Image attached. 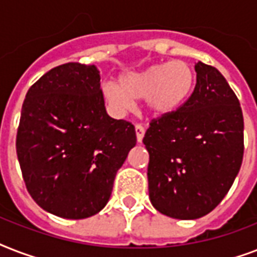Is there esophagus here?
Instances as JSON below:
<instances>
[{"mask_svg":"<svg viewBox=\"0 0 257 257\" xmlns=\"http://www.w3.org/2000/svg\"><path fill=\"white\" fill-rule=\"evenodd\" d=\"M136 137H137V141L139 143H141L143 141V139H144V135H145V128L141 124H137L136 125Z\"/></svg>","mask_w":257,"mask_h":257,"instance_id":"obj_1","label":"esophagus"}]
</instances>
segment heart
<instances>
[{"instance_id": "1", "label": "heart", "mask_w": 257, "mask_h": 257, "mask_svg": "<svg viewBox=\"0 0 257 257\" xmlns=\"http://www.w3.org/2000/svg\"><path fill=\"white\" fill-rule=\"evenodd\" d=\"M120 85L105 82L101 88L106 102L116 112H129L135 100L145 98L153 116H167L179 110L192 96L196 73L188 62L175 60L122 74Z\"/></svg>"}]
</instances>
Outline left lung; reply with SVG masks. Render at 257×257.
<instances>
[{
    "label": "left lung",
    "instance_id": "obj_1",
    "mask_svg": "<svg viewBox=\"0 0 257 257\" xmlns=\"http://www.w3.org/2000/svg\"><path fill=\"white\" fill-rule=\"evenodd\" d=\"M192 96L176 112L153 118L143 139L148 189L157 211L193 220L213 211L241 167L244 120L235 92L219 70L197 62Z\"/></svg>",
    "mask_w": 257,
    "mask_h": 257
}]
</instances>
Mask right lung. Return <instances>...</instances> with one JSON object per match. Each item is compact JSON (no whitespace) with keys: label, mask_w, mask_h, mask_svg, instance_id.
<instances>
[{"label":"right lung","mask_w":257,"mask_h":257,"mask_svg":"<svg viewBox=\"0 0 257 257\" xmlns=\"http://www.w3.org/2000/svg\"><path fill=\"white\" fill-rule=\"evenodd\" d=\"M94 65L68 62L30 86L16 149L26 189L64 219H86L106 205L117 171L136 145L129 121L108 116Z\"/></svg>","instance_id":"add662e5"}]
</instances>
